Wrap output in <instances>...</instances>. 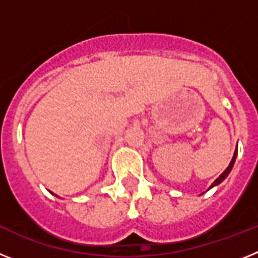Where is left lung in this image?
<instances>
[{"label":"left lung","instance_id":"obj_1","mask_svg":"<svg viewBox=\"0 0 258 258\" xmlns=\"http://www.w3.org/2000/svg\"><path fill=\"white\" fill-rule=\"evenodd\" d=\"M236 154H238V150H236V151H235V154H234V157H232V160H231V163H230V165H229V166H227V168H226V170H225V172H223V173H222V174H221V175H220V177H218V178H217V179H216V181H214V182H213V183H212L211 188H212V187H213V186H217V184H218V183H221V182H222V181H223V179L226 178L227 175H229V173H230V172H231V169H232V166H234V163H235V159H236Z\"/></svg>","mask_w":258,"mask_h":258}]
</instances>
